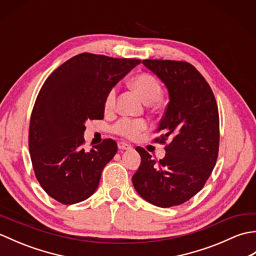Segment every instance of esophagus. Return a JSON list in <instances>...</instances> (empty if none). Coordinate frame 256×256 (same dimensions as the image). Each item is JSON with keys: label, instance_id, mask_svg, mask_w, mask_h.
Masks as SVG:
<instances>
[{"label": "esophagus", "instance_id": "1", "mask_svg": "<svg viewBox=\"0 0 256 256\" xmlns=\"http://www.w3.org/2000/svg\"><path fill=\"white\" fill-rule=\"evenodd\" d=\"M118 150H131L132 146L128 144V143H125V142H118Z\"/></svg>", "mask_w": 256, "mask_h": 256}]
</instances>
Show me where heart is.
Segmentation results:
<instances>
[{
  "label": "heart",
  "mask_w": 256,
  "mask_h": 256,
  "mask_svg": "<svg viewBox=\"0 0 256 256\" xmlns=\"http://www.w3.org/2000/svg\"><path fill=\"white\" fill-rule=\"evenodd\" d=\"M130 86L132 89L138 92V94L142 98L143 101L148 104V103H153L158 99L160 94V84L155 77L148 74H140L135 76L132 80L130 81ZM116 88H112L108 92L104 100V108L106 111L113 110L114 106H116ZM148 126L145 121L143 120H131V118H121L120 121L114 125V132L116 134L121 135V136L133 138L135 136L144 131Z\"/></svg>",
  "instance_id": "1"
}]
</instances>
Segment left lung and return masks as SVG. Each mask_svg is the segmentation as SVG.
Masks as SVG:
<instances>
[{"label": "left lung", "mask_w": 256, "mask_h": 256, "mask_svg": "<svg viewBox=\"0 0 256 256\" xmlns=\"http://www.w3.org/2000/svg\"><path fill=\"white\" fill-rule=\"evenodd\" d=\"M165 84L170 103L157 138L166 146L158 162L138 148L140 165L132 177L138 194L148 202L170 208L198 194L216 165L219 150L218 106L208 82L192 64L172 60H143Z\"/></svg>", "instance_id": "left-lung-1"}]
</instances>
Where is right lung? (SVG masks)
I'll return each instance as SVG.
<instances>
[{"label":"right lung","mask_w":256,"mask_h":256,"mask_svg":"<svg viewBox=\"0 0 256 256\" xmlns=\"http://www.w3.org/2000/svg\"><path fill=\"white\" fill-rule=\"evenodd\" d=\"M140 62L84 52L64 62L42 84L30 116V153L38 182L59 202H80L99 186L118 145L108 138L86 152L84 124L103 118L108 92Z\"/></svg>","instance_id":"add662e5"}]
</instances>
